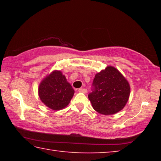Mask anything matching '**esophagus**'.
<instances>
[{
	"instance_id": "34e87169",
	"label": "esophagus",
	"mask_w": 161,
	"mask_h": 161,
	"mask_svg": "<svg viewBox=\"0 0 161 161\" xmlns=\"http://www.w3.org/2000/svg\"><path fill=\"white\" fill-rule=\"evenodd\" d=\"M78 92H81V93L86 94V89L82 88V87H81V88H80V89H78Z\"/></svg>"
}]
</instances>
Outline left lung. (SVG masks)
Here are the masks:
<instances>
[{
    "label": "left lung",
    "mask_w": 161,
    "mask_h": 161,
    "mask_svg": "<svg viewBox=\"0 0 161 161\" xmlns=\"http://www.w3.org/2000/svg\"><path fill=\"white\" fill-rule=\"evenodd\" d=\"M92 91L88 97L94 109L103 115H111L126 104L130 85L118 69L108 66L95 75Z\"/></svg>",
    "instance_id": "left-lung-1"
}]
</instances>
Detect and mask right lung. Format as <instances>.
I'll return each instance as SVG.
<instances>
[{
	"mask_svg": "<svg viewBox=\"0 0 161 161\" xmlns=\"http://www.w3.org/2000/svg\"><path fill=\"white\" fill-rule=\"evenodd\" d=\"M75 90L61 71L54 70L43 79L39 85L38 94L43 103L51 109L58 111L67 107Z\"/></svg>",
	"mask_w": 161,
	"mask_h": 161,
	"instance_id": "1",
	"label": "right lung"
}]
</instances>
